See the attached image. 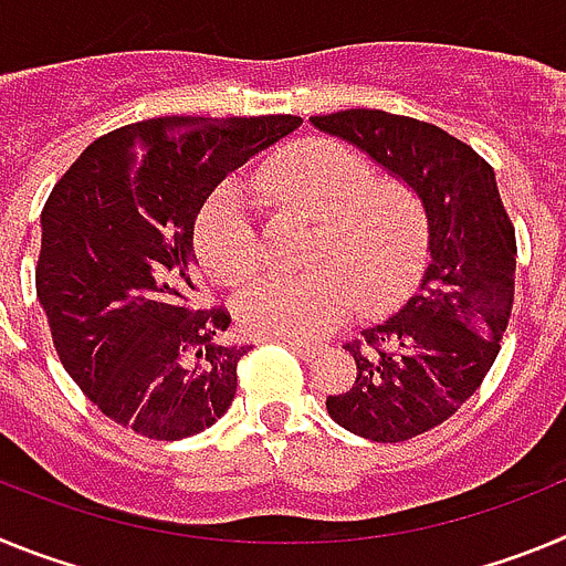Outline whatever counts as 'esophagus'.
<instances>
[{"label":"esophagus","instance_id":"esophagus-1","mask_svg":"<svg viewBox=\"0 0 566 566\" xmlns=\"http://www.w3.org/2000/svg\"><path fill=\"white\" fill-rule=\"evenodd\" d=\"M283 343L289 345V348H292L294 354H300V357L303 359H312V357H317V345L314 343H303V339H283Z\"/></svg>","mask_w":566,"mask_h":566}]
</instances>
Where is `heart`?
I'll return each instance as SVG.
<instances>
[{
	"label": "heart",
	"mask_w": 566,
	"mask_h": 566,
	"mask_svg": "<svg viewBox=\"0 0 566 566\" xmlns=\"http://www.w3.org/2000/svg\"><path fill=\"white\" fill-rule=\"evenodd\" d=\"M269 198L317 223L308 274H266L240 292L238 323L260 337L314 339L343 323L354 294L365 312L397 306L428 260V214L413 189L374 181L371 164L332 138H303L260 172ZM195 254L218 283L258 269V232L247 192L223 184L195 218Z\"/></svg>",
	"instance_id": "b5f03b06"
}]
</instances>
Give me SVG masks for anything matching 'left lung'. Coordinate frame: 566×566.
Wrapping results in <instances>:
<instances>
[{
    "instance_id": "8db88e82",
    "label": "left lung",
    "mask_w": 566,
    "mask_h": 566,
    "mask_svg": "<svg viewBox=\"0 0 566 566\" xmlns=\"http://www.w3.org/2000/svg\"><path fill=\"white\" fill-rule=\"evenodd\" d=\"M312 124L413 189L428 214L431 260L417 292L363 328V343L345 345L357 377L326 399L345 431L405 442L453 417L496 359L516 289V232L493 167L444 129L382 109L314 115Z\"/></svg>"
}]
</instances>
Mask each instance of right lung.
Listing matches in <instances>:
<instances>
[{
	"label": "right lung",
	"mask_w": 566,
	"mask_h": 566,
	"mask_svg": "<svg viewBox=\"0 0 566 566\" xmlns=\"http://www.w3.org/2000/svg\"><path fill=\"white\" fill-rule=\"evenodd\" d=\"M303 124L297 115L127 124L90 144L42 209L36 294L64 371L104 417L149 439L207 431L249 345L192 308L195 218L214 187Z\"/></svg>",
	"instance_id": "obj_1"
}]
</instances>
